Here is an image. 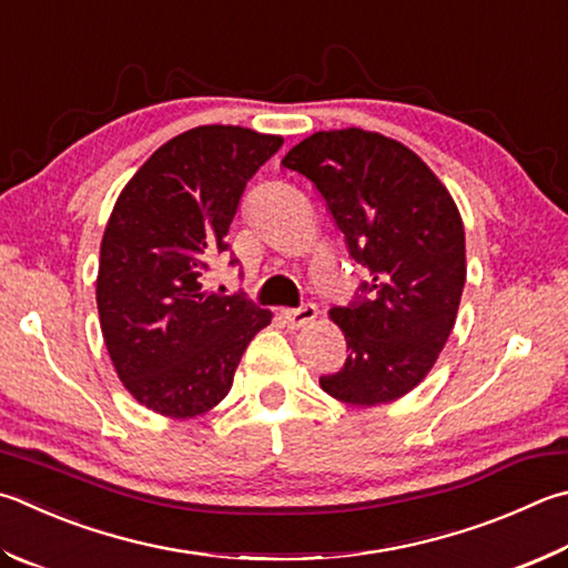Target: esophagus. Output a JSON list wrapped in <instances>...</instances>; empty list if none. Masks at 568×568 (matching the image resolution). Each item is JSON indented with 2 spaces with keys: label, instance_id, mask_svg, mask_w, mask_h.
Segmentation results:
<instances>
[{
  "label": "esophagus",
  "instance_id": "obj_1",
  "mask_svg": "<svg viewBox=\"0 0 568 568\" xmlns=\"http://www.w3.org/2000/svg\"><path fill=\"white\" fill-rule=\"evenodd\" d=\"M315 317H317V307L313 303H305L301 307H291V311L283 313V320L287 323V327H305V325H311Z\"/></svg>",
  "mask_w": 568,
  "mask_h": 568
}]
</instances>
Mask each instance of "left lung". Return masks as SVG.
Instances as JSON below:
<instances>
[{
    "mask_svg": "<svg viewBox=\"0 0 568 568\" xmlns=\"http://www.w3.org/2000/svg\"><path fill=\"white\" fill-rule=\"evenodd\" d=\"M325 199L365 281L329 317L349 355L320 377L347 405H385L427 377L455 327L467 281L464 225L415 151L363 129L317 131L285 153Z\"/></svg>",
    "mask_w": 568,
    "mask_h": 568,
    "instance_id": "obj_1",
    "label": "left lung"
}]
</instances>
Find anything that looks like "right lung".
Instances as JSON below:
<instances>
[{
  "instance_id": "right-lung-1",
  "label": "right lung",
  "mask_w": 568,
  "mask_h": 568,
  "mask_svg": "<svg viewBox=\"0 0 568 568\" xmlns=\"http://www.w3.org/2000/svg\"><path fill=\"white\" fill-rule=\"evenodd\" d=\"M281 146L243 126L191 129L153 151L113 205L97 277L101 333L123 387L151 412L213 409L271 325V311L245 293L203 291L201 275L229 251L245 183Z\"/></svg>"
}]
</instances>
